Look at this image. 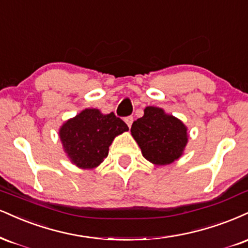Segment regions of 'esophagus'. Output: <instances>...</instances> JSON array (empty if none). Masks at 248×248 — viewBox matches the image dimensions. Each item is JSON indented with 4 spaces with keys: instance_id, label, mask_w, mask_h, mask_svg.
I'll list each match as a JSON object with an SVG mask.
<instances>
[{
    "instance_id": "1",
    "label": "esophagus",
    "mask_w": 248,
    "mask_h": 248,
    "mask_svg": "<svg viewBox=\"0 0 248 248\" xmlns=\"http://www.w3.org/2000/svg\"><path fill=\"white\" fill-rule=\"evenodd\" d=\"M124 121H126L127 126L130 128V127H132V124H133V121H134L133 116H127V118H126V119H124Z\"/></svg>"
}]
</instances>
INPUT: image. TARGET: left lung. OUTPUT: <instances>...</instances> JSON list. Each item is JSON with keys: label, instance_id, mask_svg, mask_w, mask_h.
Returning <instances> with one entry per match:
<instances>
[{"label": "left lung", "instance_id": "1", "mask_svg": "<svg viewBox=\"0 0 248 248\" xmlns=\"http://www.w3.org/2000/svg\"><path fill=\"white\" fill-rule=\"evenodd\" d=\"M130 132L145 159L155 165H168L181 156L188 142L187 127L163 108L148 106L144 115L133 122Z\"/></svg>", "mask_w": 248, "mask_h": 248}]
</instances>
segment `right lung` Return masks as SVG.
I'll use <instances>...</instances> for the list:
<instances>
[{
	"instance_id": "right-lung-1",
	"label": "right lung",
	"mask_w": 248,
	"mask_h": 248,
	"mask_svg": "<svg viewBox=\"0 0 248 248\" xmlns=\"http://www.w3.org/2000/svg\"><path fill=\"white\" fill-rule=\"evenodd\" d=\"M127 130L113 112L103 114L97 108H85L65 121L59 135L71 163L79 169H94L107 157L114 137Z\"/></svg>"
}]
</instances>
